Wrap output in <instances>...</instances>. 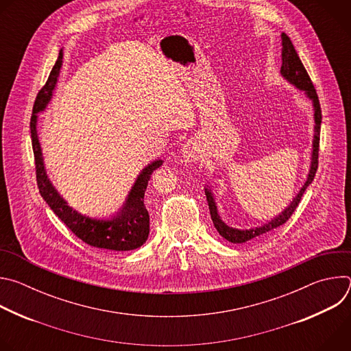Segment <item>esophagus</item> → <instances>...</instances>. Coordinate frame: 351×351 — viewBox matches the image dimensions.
Instances as JSON below:
<instances>
[{
	"label": "esophagus",
	"mask_w": 351,
	"mask_h": 351,
	"mask_svg": "<svg viewBox=\"0 0 351 351\" xmlns=\"http://www.w3.org/2000/svg\"><path fill=\"white\" fill-rule=\"evenodd\" d=\"M182 156H183L184 161H187V162L198 161L199 158L203 157L202 144H199V141H197L195 138H190V140L182 147Z\"/></svg>",
	"instance_id": "obj_1"
}]
</instances>
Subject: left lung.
Wrapping results in <instances>:
<instances>
[{
    "label": "left lung",
    "mask_w": 351,
    "mask_h": 351,
    "mask_svg": "<svg viewBox=\"0 0 351 351\" xmlns=\"http://www.w3.org/2000/svg\"><path fill=\"white\" fill-rule=\"evenodd\" d=\"M280 73L282 76L289 80L291 84H294L297 88L306 91L307 97L313 101L314 106V121H315V134H314V141H313V158H311V168L308 172V178L307 182L304 183V186L302 187V190L298 191V194L295 195V198L290 203V206L278 217H275L274 219H271L268 223H264L263 226L258 228H253V229H234L228 226L218 215V210H217V204L214 202V195L211 193V190L206 189V195H207V202H208V208H210V214H211V219L214 222L215 229L219 232V234L226 239L230 243H245L248 240H253L261 234H265L276 228H279L280 225H283L294 213V210L297 208L300 199H302L306 189L311 184V182L314 180V176L317 173L318 169V152H319V132H321V122H322V114H321V106H319V99L315 91V87L302 62V60L298 58L295 49L293 47L291 40L282 33V66H280Z\"/></svg>",
    "instance_id": "left-lung-1"
}]
</instances>
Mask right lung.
Listing matches in <instances>:
<instances>
[{"label":"right lung","mask_w":351,"mask_h":351,"mask_svg":"<svg viewBox=\"0 0 351 351\" xmlns=\"http://www.w3.org/2000/svg\"><path fill=\"white\" fill-rule=\"evenodd\" d=\"M61 65L62 51L60 53V57L51 73H49L47 83L43 86L36 97L30 119L32 145L34 153L38 191L44 198V202L54 211V214L72 230L73 234H76L84 243L98 248L114 250V252H129V250H134L143 245L149 233V217L144 206V193L149 178H152L156 169L162 165V161H154L141 171L126 198L123 207L112 218L93 219L72 210L47 178L41 156V147L37 137V114L45 108L49 98L53 95Z\"/></svg>","instance_id":"1"}]
</instances>
